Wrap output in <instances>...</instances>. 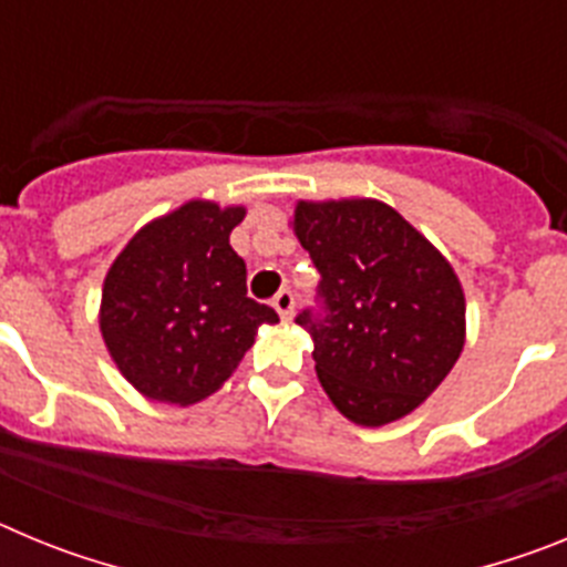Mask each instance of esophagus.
Segmentation results:
<instances>
[{
	"label": "esophagus",
	"instance_id": "obj_1",
	"mask_svg": "<svg viewBox=\"0 0 567 567\" xmlns=\"http://www.w3.org/2000/svg\"><path fill=\"white\" fill-rule=\"evenodd\" d=\"M272 307H275V312L280 315V320H292V312H295V295L289 292V289H280V292L275 295Z\"/></svg>",
	"mask_w": 567,
	"mask_h": 567
}]
</instances>
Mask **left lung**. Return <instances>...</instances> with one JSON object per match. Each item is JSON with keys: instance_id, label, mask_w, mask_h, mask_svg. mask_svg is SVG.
I'll use <instances>...</instances> for the list:
<instances>
[{"instance_id": "obj_1", "label": "left lung", "mask_w": 567, "mask_h": 567, "mask_svg": "<svg viewBox=\"0 0 567 567\" xmlns=\"http://www.w3.org/2000/svg\"><path fill=\"white\" fill-rule=\"evenodd\" d=\"M292 229L320 272L315 340L323 392L358 425L412 414L465 343V295L452 264L398 209L374 198L298 202Z\"/></svg>"}]
</instances>
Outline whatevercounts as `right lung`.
<instances>
[{"label": "right lung", "instance_id": "right-lung-1", "mask_svg": "<svg viewBox=\"0 0 567 567\" xmlns=\"http://www.w3.org/2000/svg\"><path fill=\"white\" fill-rule=\"evenodd\" d=\"M244 207L182 204L144 224L107 269L104 346L118 372L150 400L189 405L238 369L258 327L278 323L247 295V264L229 247Z\"/></svg>", "mask_w": 567, "mask_h": 567}]
</instances>
